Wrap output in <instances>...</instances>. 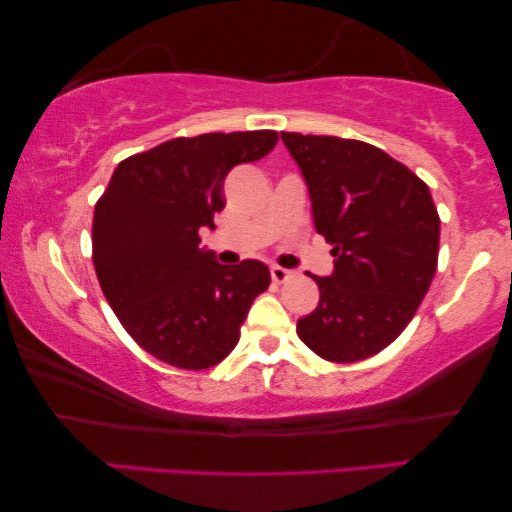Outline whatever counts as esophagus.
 Segmentation results:
<instances>
[{"label":"esophagus","instance_id":"obj_1","mask_svg":"<svg viewBox=\"0 0 512 512\" xmlns=\"http://www.w3.org/2000/svg\"><path fill=\"white\" fill-rule=\"evenodd\" d=\"M270 274H272V281H276V283L288 281L290 276H292V272H290V270H286V267H281V265H272Z\"/></svg>","mask_w":512,"mask_h":512}]
</instances>
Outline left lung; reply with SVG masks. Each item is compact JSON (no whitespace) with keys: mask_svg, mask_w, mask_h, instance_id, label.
<instances>
[{"mask_svg":"<svg viewBox=\"0 0 512 512\" xmlns=\"http://www.w3.org/2000/svg\"><path fill=\"white\" fill-rule=\"evenodd\" d=\"M311 197L333 272L313 276L320 304L297 322L306 347L333 363L370 358L413 320L438 265L440 217L429 186L379 147L281 133Z\"/></svg>","mask_w":512,"mask_h":512,"instance_id":"left-lung-1","label":"left lung"}]
</instances>
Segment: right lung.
Instances as JSON below:
<instances>
[{
  "instance_id": "right-lung-1",
  "label": "right lung",
  "mask_w": 512,
  "mask_h": 512,
  "mask_svg": "<svg viewBox=\"0 0 512 512\" xmlns=\"http://www.w3.org/2000/svg\"><path fill=\"white\" fill-rule=\"evenodd\" d=\"M276 145L274 131L174 138L115 167L92 220V263L104 297L138 345L181 370L231 354L254 299L270 286L261 261L220 265L199 247L224 208L226 174Z\"/></svg>"
}]
</instances>
